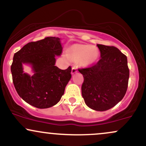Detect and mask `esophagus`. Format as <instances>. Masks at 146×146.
<instances>
[{
  "label": "esophagus",
  "mask_w": 146,
  "mask_h": 146,
  "mask_svg": "<svg viewBox=\"0 0 146 146\" xmlns=\"http://www.w3.org/2000/svg\"><path fill=\"white\" fill-rule=\"evenodd\" d=\"M77 71H78V67H76V66H73V67L72 68V70H71V74L72 75L75 74Z\"/></svg>",
  "instance_id": "34e87169"
}]
</instances>
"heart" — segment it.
<instances>
[{"label": "heart", "instance_id": "b5f03b06", "mask_svg": "<svg viewBox=\"0 0 146 146\" xmlns=\"http://www.w3.org/2000/svg\"><path fill=\"white\" fill-rule=\"evenodd\" d=\"M68 54L76 59L79 64L89 66L96 62L100 52L97 46L88 44H73L68 49Z\"/></svg>", "mask_w": 146, "mask_h": 146}]
</instances>
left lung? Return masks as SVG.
<instances>
[{
  "mask_svg": "<svg viewBox=\"0 0 146 146\" xmlns=\"http://www.w3.org/2000/svg\"><path fill=\"white\" fill-rule=\"evenodd\" d=\"M100 60L94 66L79 69L84 81L82 95L88 107L105 111L117 105L126 93L129 80L127 57L115 46L97 44Z\"/></svg>",
  "mask_w": 146,
  "mask_h": 146,
  "instance_id": "obj_1",
  "label": "left lung"
}]
</instances>
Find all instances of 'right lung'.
Returning a JSON list of instances; mask_svg holds the SVG:
<instances>
[{"label":"right lung","mask_w":146,"mask_h":146,"mask_svg":"<svg viewBox=\"0 0 146 146\" xmlns=\"http://www.w3.org/2000/svg\"><path fill=\"white\" fill-rule=\"evenodd\" d=\"M60 38L47 37L25 45L13 58L11 71L19 96L38 108H48L60 102L71 78V67L61 70L55 66L56 57L61 56ZM32 68L33 75L23 71V64Z\"/></svg>","instance_id":"1"}]
</instances>
